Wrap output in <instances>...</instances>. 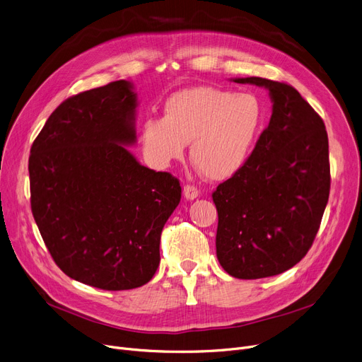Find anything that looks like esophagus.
<instances>
[{"instance_id": "obj_1", "label": "esophagus", "mask_w": 362, "mask_h": 362, "mask_svg": "<svg viewBox=\"0 0 362 362\" xmlns=\"http://www.w3.org/2000/svg\"><path fill=\"white\" fill-rule=\"evenodd\" d=\"M183 194H185V198H186L187 201H193V199L198 198L199 189L196 187V186H193V185H185V187H183Z\"/></svg>"}]
</instances>
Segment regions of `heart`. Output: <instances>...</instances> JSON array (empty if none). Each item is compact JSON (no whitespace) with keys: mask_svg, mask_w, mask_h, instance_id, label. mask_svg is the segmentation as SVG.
Segmentation results:
<instances>
[{"mask_svg":"<svg viewBox=\"0 0 362 362\" xmlns=\"http://www.w3.org/2000/svg\"><path fill=\"white\" fill-rule=\"evenodd\" d=\"M262 122L264 104L251 92L187 88L169 98L163 118L143 122L141 147L153 168L168 169L190 143V156L204 175L225 180L248 160Z\"/></svg>","mask_w":362,"mask_h":362,"instance_id":"1","label":"heart"}]
</instances>
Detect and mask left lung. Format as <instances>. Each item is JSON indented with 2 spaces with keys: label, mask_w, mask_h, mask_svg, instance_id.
<instances>
[{
  "label": "left lung",
  "mask_w": 362,
  "mask_h": 362,
  "mask_svg": "<svg viewBox=\"0 0 362 362\" xmlns=\"http://www.w3.org/2000/svg\"><path fill=\"white\" fill-rule=\"evenodd\" d=\"M269 90L272 118L244 166L212 193L216 257L233 277L280 274L306 255L329 199V144L322 118L293 86L235 78Z\"/></svg>",
  "instance_id": "1"
}]
</instances>
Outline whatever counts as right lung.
Instances as JSON below:
<instances>
[{"mask_svg":"<svg viewBox=\"0 0 362 362\" xmlns=\"http://www.w3.org/2000/svg\"><path fill=\"white\" fill-rule=\"evenodd\" d=\"M137 92L128 81L78 93L49 117L30 150L31 212L59 269L103 290L148 283L182 187L131 154Z\"/></svg>","mask_w":362,"mask_h":362,"instance_id":"right-lung-1","label":"right lung"}]
</instances>
